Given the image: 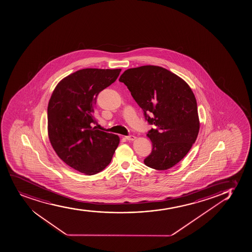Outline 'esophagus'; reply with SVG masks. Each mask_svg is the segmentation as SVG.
I'll use <instances>...</instances> for the list:
<instances>
[{
	"label": "esophagus",
	"instance_id": "esophagus-1",
	"mask_svg": "<svg viewBox=\"0 0 252 252\" xmlns=\"http://www.w3.org/2000/svg\"><path fill=\"white\" fill-rule=\"evenodd\" d=\"M135 138H136V137H135V135H126V139L127 141H134Z\"/></svg>",
	"mask_w": 252,
	"mask_h": 252
}]
</instances>
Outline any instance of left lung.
<instances>
[{
    "label": "left lung",
    "mask_w": 252,
    "mask_h": 252,
    "mask_svg": "<svg viewBox=\"0 0 252 252\" xmlns=\"http://www.w3.org/2000/svg\"><path fill=\"white\" fill-rule=\"evenodd\" d=\"M119 81L143 110L145 119L155 126L147 133L152 151L144 163L158 171L170 169L197 138L200 122L194 93L184 80L157 65L128 69Z\"/></svg>",
    "instance_id": "left-lung-1"
}]
</instances>
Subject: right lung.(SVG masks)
<instances>
[{"label": "right lung", "mask_w": 252, "mask_h": 252, "mask_svg": "<svg viewBox=\"0 0 252 252\" xmlns=\"http://www.w3.org/2000/svg\"><path fill=\"white\" fill-rule=\"evenodd\" d=\"M121 69L87 68L60 81L47 107L48 135L57 156L88 176L110 164L119 136L92 127L97 95L116 81Z\"/></svg>", "instance_id": "1"}]
</instances>
